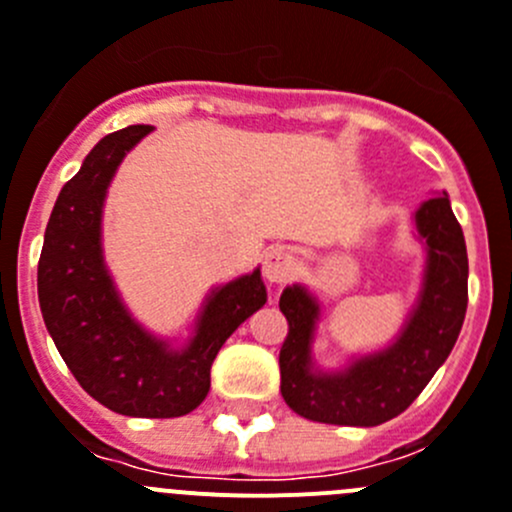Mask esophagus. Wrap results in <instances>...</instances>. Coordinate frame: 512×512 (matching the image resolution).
I'll list each match as a JSON object with an SVG mask.
<instances>
[{"instance_id":"1","label":"esophagus","mask_w":512,"mask_h":512,"mask_svg":"<svg viewBox=\"0 0 512 512\" xmlns=\"http://www.w3.org/2000/svg\"><path fill=\"white\" fill-rule=\"evenodd\" d=\"M295 257L292 252H287L285 247H270L262 262V275L270 285H285L292 275H295Z\"/></svg>"}]
</instances>
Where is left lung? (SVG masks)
I'll list each match as a JSON object with an SVG mask.
<instances>
[{
  "instance_id": "obj_1",
  "label": "left lung",
  "mask_w": 512,
  "mask_h": 512,
  "mask_svg": "<svg viewBox=\"0 0 512 512\" xmlns=\"http://www.w3.org/2000/svg\"><path fill=\"white\" fill-rule=\"evenodd\" d=\"M415 227L428 250L418 305L393 345L357 357L345 370L312 367L320 302L302 285L285 287L280 310L290 330L280 350V393L297 415L357 428L388 423L410 408L448 360L468 310L465 237L445 192L418 207Z\"/></svg>"
}]
</instances>
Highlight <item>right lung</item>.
Returning a JSON list of instances; mask_svg holds the SVG:
<instances>
[{
    "mask_svg": "<svg viewBox=\"0 0 512 512\" xmlns=\"http://www.w3.org/2000/svg\"><path fill=\"white\" fill-rule=\"evenodd\" d=\"M150 124L112 132L84 157L49 215L37 292L44 325L77 382L130 418H180L210 393V367L227 337L267 302L260 270L212 290L192 340L172 350L119 300L102 257V207L124 155Z\"/></svg>",
    "mask_w": 512,
    "mask_h": 512,
    "instance_id": "add662e5",
    "label": "right lung"
}]
</instances>
